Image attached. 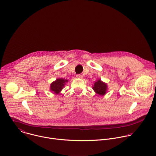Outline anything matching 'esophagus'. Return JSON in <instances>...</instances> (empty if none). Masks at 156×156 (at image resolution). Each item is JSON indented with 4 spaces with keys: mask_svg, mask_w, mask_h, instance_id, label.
Listing matches in <instances>:
<instances>
[{
    "mask_svg": "<svg viewBox=\"0 0 156 156\" xmlns=\"http://www.w3.org/2000/svg\"><path fill=\"white\" fill-rule=\"evenodd\" d=\"M78 78H80V79H82L83 78V75H80V74H78V75H76V76Z\"/></svg>",
    "mask_w": 156,
    "mask_h": 156,
    "instance_id": "obj_1",
    "label": "esophagus"
}]
</instances>
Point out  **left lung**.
<instances>
[{
  "mask_svg": "<svg viewBox=\"0 0 156 156\" xmlns=\"http://www.w3.org/2000/svg\"><path fill=\"white\" fill-rule=\"evenodd\" d=\"M92 89L97 94L100 95H104L106 93L108 86L106 83L101 81V80H98L94 83V86L92 87Z\"/></svg>",
  "mask_w": 156,
  "mask_h": 156,
  "instance_id": "obj_1",
  "label": "left lung"
}]
</instances>
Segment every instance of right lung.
Returning <instances> with one entry per match:
<instances>
[{"label":"right lung","mask_w":156,"mask_h":156,"mask_svg":"<svg viewBox=\"0 0 156 156\" xmlns=\"http://www.w3.org/2000/svg\"><path fill=\"white\" fill-rule=\"evenodd\" d=\"M68 81L67 80L63 78H58L56 81L51 83L50 84V90L55 94H59L64 87L66 83Z\"/></svg>","instance_id":"right-lung-1"}]
</instances>
